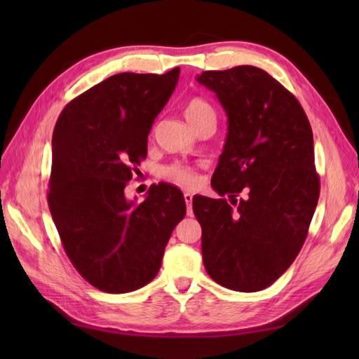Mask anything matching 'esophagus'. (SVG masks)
<instances>
[{
	"label": "esophagus",
	"mask_w": 359,
	"mask_h": 359,
	"mask_svg": "<svg viewBox=\"0 0 359 359\" xmlns=\"http://www.w3.org/2000/svg\"><path fill=\"white\" fill-rule=\"evenodd\" d=\"M184 199H185V202H187V205H188V212H189V215H191V205H193V194H191V193H185V194H184Z\"/></svg>",
	"instance_id": "obj_1"
}]
</instances>
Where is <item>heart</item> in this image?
<instances>
[{"mask_svg": "<svg viewBox=\"0 0 359 359\" xmlns=\"http://www.w3.org/2000/svg\"><path fill=\"white\" fill-rule=\"evenodd\" d=\"M184 114L193 128L197 123L203 121L205 118L216 117L215 109L211 108V104L199 97L189 98V100L185 103ZM163 175L166 179L174 182V184L182 185V187H193L197 184V180H199V175H197V172L193 170L191 166H188L185 163H172L170 166H166L163 170Z\"/></svg>", "mask_w": 359, "mask_h": 359, "instance_id": "b5f03b06", "label": "heart"}]
</instances>
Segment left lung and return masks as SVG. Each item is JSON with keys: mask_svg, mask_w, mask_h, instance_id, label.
Segmentation results:
<instances>
[{"mask_svg": "<svg viewBox=\"0 0 359 359\" xmlns=\"http://www.w3.org/2000/svg\"><path fill=\"white\" fill-rule=\"evenodd\" d=\"M197 81L216 94L228 117L211 187L230 202L193 197L205 270L225 288L259 292L306 242L319 199L313 133L296 97L259 67L205 71ZM241 192L246 197L238 201Z\"/></svg>", "mask_w": 359, "mask_h": 359, "instance_id": "left-lung-1", "label": "left lung"}]
</instances>
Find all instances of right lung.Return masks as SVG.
<instances>
[{
    "label": "right lung",
    "instance_id": "1",
    "mask_svg": "<svg viewBox=\"0 0 359 359\" xmlns=\"http://www.w3.org/2000/svg\"><path fill=\"white\" fill-rule=\"evenodd\" d=\"M179 74L112 75L67 103L53 128L50 215L72 265L102 292L149 284L187 215L184 194L170 184L152 185L140 203L125 196Z\"/></svg>",
    "mask_w": 359,
    "mask_h": 359
}]
</instances>
